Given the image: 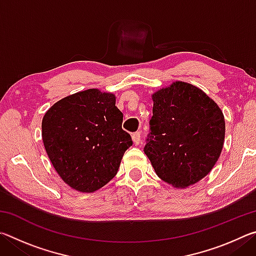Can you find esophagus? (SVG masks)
<instances>
[{
    "mask_svg": "<svg viewBox=\"0 0 256 256\" xmlns=\"http://www.w3.org/2000/svg\"><path fill=\"white\" fill-rule=\"evenodd\" d=\"M132 140L134 142V144H140L141 142V134L140 132H136L132 134Z\"/></svg>",
    "mask_w": 256,
    "mask_h": 256,
    "instance_id": "esophagus-1",
    "label": "esophagus"
}]
</instances>
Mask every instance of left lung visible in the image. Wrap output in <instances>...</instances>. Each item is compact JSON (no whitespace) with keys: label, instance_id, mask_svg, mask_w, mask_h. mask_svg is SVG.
Masks as SVG:
<instances>
[{"label":"left lung","instance_id":"obj_1","mask_svg":"<svg viewBox=\"0 0 256 256\" xmlns=\"http://www.w3.org/2000/svg\"><path fill=\"white\" fill-rule=\"evenodd\" d=\"M154 108L144 154L159 178L176 188L198 183L222 154V110L198 86L175 81L152 94Z\"/></svg>","mask_w":256,"mask_h":256}]
</instances>
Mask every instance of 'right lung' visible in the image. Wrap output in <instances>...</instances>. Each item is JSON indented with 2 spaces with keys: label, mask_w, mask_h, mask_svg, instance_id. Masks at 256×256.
<instances>
[{
  "label": "right lung",
  "mask_w": 256,
  "mask_h": 256,
  "mask_svg": "<svg viewBox=\"0 0 256 256\" xmlns=\"http://www.w3.org/2000/svg\"><path fill=\"white\" fill-rule=\"evenodd\" d=\"M114 94L88 89L55 102L45 112L42 138L55 170L73 190L92 193L118 174L132 146L122 128Z\"/></svg>",
  "instance_id": "1"
}]
</instances>
